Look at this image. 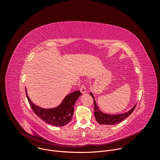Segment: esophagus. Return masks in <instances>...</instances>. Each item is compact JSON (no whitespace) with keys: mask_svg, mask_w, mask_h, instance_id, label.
Masks as SVG:
<instances>
[{"mask_svg":"<svg viewBox=\"0 0 160 160\" xmlns=\"http://www.w3.org/2000/svg\"><path fill=\"white\" fill-rule=\"evenodd\" d=\"M80 92L83 94V93H85L86 92V88H85V87L84 85H81L80 87Z\"/></svg>","mask_w":160,"mask_h":160,"instance_id":"esophagus-1","label":"esophagus"}]
</instances>
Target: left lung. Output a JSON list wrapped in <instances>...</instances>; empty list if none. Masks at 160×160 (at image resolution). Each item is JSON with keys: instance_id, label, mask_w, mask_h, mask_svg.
<instances>
[{"instance_id": "1", "label": "left lung", "mask_w": 160, "mask_h": 160, "mask_svg": "<svg viewBox=\"0 0 160 160\" xmlns=\"http://www.w3.org/2000/svg\"><path fill=\"white\" fill-rule=\"evenodd\" d=\"M90 96L92 97L94 102V116L96 118V120L98 122V123L101 125H115L120 122L125 120L128 116H130L133 110L135 109L136 105L135 104L131 109H130L128 112L120 114V115H108L102 112L101 110H99V107L98 106L94 97L92 92L90 93Z\"/></svg>"}]
</instances>
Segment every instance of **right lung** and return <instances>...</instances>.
I'll list each match as a JSON object with an SVG mask.
<instances>
[{
    "mask_svg": "<svg viewBox=\"0 0 160 160\" xmlns=\"http://www.w3.org/2000/svg\"><path fill=\"white\" fill-rule=\"evenodd\" d=\"M25 90L28 102L36 115L48 124L59 127L64 126L72 120L74 105L76 101L82 95L80 90H76L66 96L58 107L52 109H43L32 102L27 95L26 88Z\"/></svg>",
    "mask_w": 160,
    "mask_h": 160,
    "instance_id": "add662e5",
    "label": "right lung"
}]
</instances>
